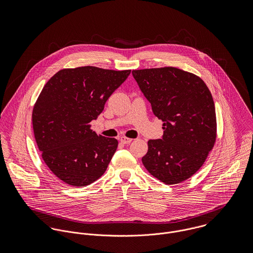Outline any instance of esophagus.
I'll return each instance as SVG.
<instances>
[{"instance_id":"1","label":"esophagus","mask_w":253,"mask_h":253,"mask_svg":"<svg viewBox=\"0 0 253 253\" xmlns=\"http://www.w3.org/2000/svg\"><path fill=\"white\" fill-rule=\"evenodd\" d=\"M120 141H121L123 144H129V143L132 141V139H131V138H128V137L122 136V137L120 138Z\"/></svg>"}]
</instances>
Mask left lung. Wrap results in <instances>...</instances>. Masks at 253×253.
I'll use <instances>...</instances> for the list:
<instances>
[{"label": "left lung", "instance_id": "8db88e82", "mask_svg": "<svg viewBox=\"0 0 253 253\" xmlns=\"http://www.w3.org/2000/svg\"><path fill=\"white\" fill-rule=\"evenodd\" d=\"M153 113L164 122L162 139L148 141L146 169L165 184L190 178L206 162L216 140L212 95L198 76L175 67L133 70Z\"/></svg>", "mask_w": 253, "mask_h": 253}]
</instances>
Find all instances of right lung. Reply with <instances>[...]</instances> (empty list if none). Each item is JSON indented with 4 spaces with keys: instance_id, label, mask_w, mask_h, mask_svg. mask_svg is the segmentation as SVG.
Listing matches in <instances>:
<instances>
[{
    "instance_id": "right-lung-1",
    "label": "right lung",
    "mask_w": 253,
    "mask_h": 253,
    "mask_svg": "<svg viewBox=\"0 0 253 253\" xmlns=\"http://www.w3.org/2000/svg\"><path fill=\"white\" fill-rule=\"evenodd\" d=\"M129 74L93 66L62 69L42 87L32 113L33 130L43 162L60 180L84 187L107 169L118 140L97 134L89 123Z\"/></svg>"
}]
</instances>
